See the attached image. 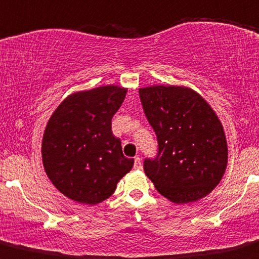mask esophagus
<instances>
[{
    "mask_svg": "<svg viewBox=\"0 0 259 259\" xmlns=\"http://www.w3.org/2000/svg\"><path fill=\"white\" fill-rule=\"evenodd\" d=\"M134 168H137V170H141V168H143V164H141L140 157H135L134 159Z\"/></svg>",
    "mask_w": 259,
    "mask_h": 259,
    "instance_id": "1",
    "label": "esophagus"
}]
</instances>
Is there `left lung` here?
Wrapping results in <instances>:
<instances>
[{"mask_svg": "<svg viewBox=\"0 0 259 259\" xmlns=\"http://www.w3.org/2000/svg\"><path fill=\"white\" fill-rule=\"evenodd\" d=\"M139 95L157 138L156 156L144 160L146 176L175 203L205 197L227 166V141L216 113L185 87H148Z\"/></svg>", "mask_w": 259, "mask_h": 259, "instance_id": "obj_1", "label": "left lung"}]
</instances>
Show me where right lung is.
Returning a JSON list of instances; mask_svg holds the SVG:
<instances>
[{"label":"right lung","mask_w":259,"mask_h":259,"mask_svg":"<svg viewBox=\"0 0 259 259\" xmlns=\"http://www.w3.org/2000/svg\"><path fill=\"white\" fill-rule=\"evenodd\" d=\"M125 95L126 89L116 85L78 92L52 114L43 134V166L70 200L97 205L132 170L134 160L122 155L120 139L111 132V119Z\"/></svg>","instance_id":"obj_1"}]
</instances>
